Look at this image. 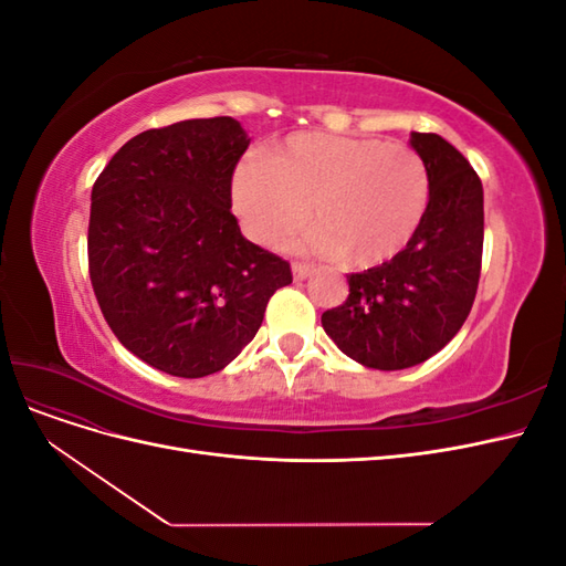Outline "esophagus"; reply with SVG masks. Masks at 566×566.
<instances>
[{
    "label": "esophagus",
    "instance_id": "obj_1",
    "mask_svg": "<svg viewBox=\"0 0 566 566\" xmlns=\"http://www.w3.org/2000/svg\"><path fill=\"white\" fill-rule=\"evenodd\" d=\"M312 271H314V266H310V264H304V262H293V276H295V281L310 279V276H312Z\"/></svg>",
    "mask_w": 566,
    "mask_h": 566
}]
</instances>
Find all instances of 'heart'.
I'll use <instances>...</instances> for the list:
<instances>
[{"mask_svg": "<svg viewBox=\"0 0 566 566\" xmlns=\"http://www.w3.org/2000/svg\"><path fill=\"white\" fill-rule=\"evenodd\" d=\"M430 172L413 148L304 132L245 158L233 205L256 243L279 248L306 219L316 250L347 266L397 256L430 205Z\"/></svg>", "mask_w": 566, "mask_h": 566, "instance_id": "b5f03b06", "label": "heart"}]
</instances>
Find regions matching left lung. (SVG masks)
<instances>
[{"label":"left lung","instance_id":"obj_1","mask_svg":"<svg viewBox=\"0 0 566 566\" xmlns=\"http://www.w3.org/2000/svg\"><path fill=\"white\" fill-rule=\"evenodd\" d=\"M410 146L430 172V205L410 243L389 262L352 273L349 297L323 312V331L366 368L418 366L465 323L482 273L484 191L472 165L439 134Z\"/></svg>","mask_w":566,"mask_h":566}]
</instances>
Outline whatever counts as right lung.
Wrapping results in <instances>:
<instances>
[{
	"label": "right lung",
	"mask_w": 566,
	"mask_h": 566,
	"mask_svg": "<svg viewBox=\"0 0 566 566\" xmlns=\"http://www.w3.org/2000/svg\"><path fill=\"white\" fill-rule=\"evenodd\" d=\"M250 139L233 117L136 134L92 188L90 279L123 345L177 378L229 366L290 264L243 238L231 179Z\"/></svg>",
	"instance_id": "obj_1"
}]
</instances>
